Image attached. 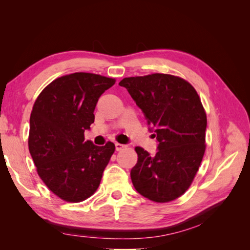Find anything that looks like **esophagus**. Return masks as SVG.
I'll list each match as a JSON object with an SVG mask.
<instances>
[{"instance_id": "esophagus-1", "label": "esophagus", "mask_w": 250, "mask_h": 250, "mask_svg": "<svg viewBox=\"0 0 250 250\" xmlns=\"http://www.w3.org/2000/svg\"><path fill=\"white\" fill-rule=\"evenodd\" d=\"M115 146H116V150H117V151L122 150V149L125 147V146L123 145V144H119V143H116Z\"/></svg>"}]
</instances>
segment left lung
<instances>
[{"mask_svg": "<svg viewBox=\"0 0 250 250\" xmlns=\"http://www.w3.org/2000/svg\"><path fill=\"white\" fill-rule=\"evenodd\" d=\"M119 85L141 108L158 143L153 156L135 147L133 187L155 202L178 198L191 186L206 151L207 115L197 92L186 80L168 74L124 78Z\"/></svg>", "mask_w": 250, "mask_h": 250, "instance_id": "obj_1", "label": "left lung"}]
</instances>
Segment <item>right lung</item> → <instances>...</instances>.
<instances>
[{
  "label": "right lung",
  "instance_id": "right-lung-1",
  "mask_svg": "<svg viewBox=\"0 0 250 250\" xmlns=\"http://www.w3.org/2000/svg\"><path fill=\"white\" fill-rule=\"evenodd\" d=\"M116 80L90 73H73L44 88L30 116L29 151L40 177L59 198L80 202L100 185L115 145L84 142L101 95Z\"/></svg>",
  "mask_w": 250,
  "mask_h": 250
}]
</instances>
